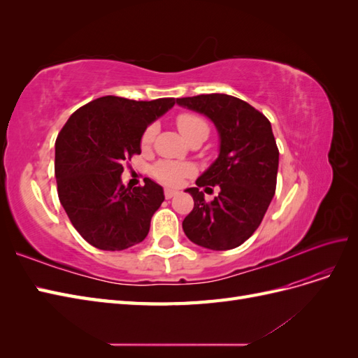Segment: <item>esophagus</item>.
I'll use <instances>...</instances> for the list:
<instances>
[{
	"label": "esophagus",
	"instance_id": "obj_1",
	"mask_svg": "<svg viewBox=\"0 0 358 358\" xmlns=\"http://www.w3.org/2000/svg\"><path fill=\"white\" fill-rule=\"evenodd\" d=\"M178 194V191H175V189H170V188H167L166 191H164V196H166V199H173Z\"/></svg>",
	"mask_w": 358,
	"mask_h": 358
}]
</instances>
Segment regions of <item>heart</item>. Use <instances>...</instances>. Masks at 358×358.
<instances>
[{
  "mask_svg": "<svg viewBox=\"0 0 358 358\" xmlns=\"http://www.w3.org/2000/svg\"><path fill=\"white\" fill-rule=\"evenodd\" d=\"M176 124L180 134L188 138L192 134L203 133L208 136V124L204 122V119L194 115V113H180L176 117ZM157 133L155 125H149L142 136V145L149 146L152 143V140ZM192 173V167L189 164H183V162H173V161H162L154 167V175L158 180H161L166 185H178V183L188 175Z\"/></svg>",
  "mask_w": 358,
  "mask_h": 358,
  "instance_id": "heart-1",
  "label": "heart"
}]
</instances>
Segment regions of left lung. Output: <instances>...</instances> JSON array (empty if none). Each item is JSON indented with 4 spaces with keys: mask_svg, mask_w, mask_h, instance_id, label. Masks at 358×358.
I'll return each instance as SVG.
<instances>
[{
    "mask_svg": "<svg viewBox=\"0 0 358 358\" xmlns=\"http://www.w3.org/2000/svg\"><path fill=\"white\" fill-rule=\"evenodd\" d=\"M185 109L208 116L220 136V154L188 188L194 209L182 222L188 239L212 251L241 246L262 224L276 189L279 150L268 119L251 104L227 94L176 99ZM218 186L212 202L201 186ZM208 187H206L207 189Z\"/></svg>",
    "mask_w": 358,
    "mask_h": 358,
    "instance_id": "8db88e82",
    "label": "left lung"
}]
</instances>
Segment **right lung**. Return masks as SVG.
I'll return each mask as SVG.
<instances>
[{"instance_id": "1", "label": "right lung", "mask_w": 358, "mask_h": 358, "mask_svg": "<svg viewBox=\"0 0 358 358\" xmlns=\"http://www.w3.org/2000/svg\"><path fill=\"white\" fill-rule=\"evenodd\" d=\"M175 99L134 101L106 95L76 110L55 143L58 197L76 230L103 251H122L145 241L164 201L162 187H125L124 161L142 152L145 129Z\"/></svg>"}]
</instances>
